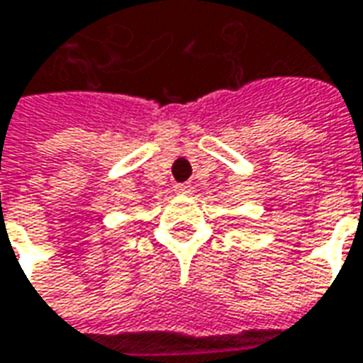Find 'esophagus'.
I'll return each mask as SVG.
<instances>
[{
    "label": "esophagus",
    "mask_w": 363,
    "mask_h": 363,
    "mask_svg": "<svg viewBox=\"0 0 363 363\" xmlns=\"http://www.w3.org/2000/svg\"><path fill=\"white\" fill-rule=\"evenodd\" d=\"M174 193H177V194H189V193H191V184H189V182H181V184H174Z\"/></svg>",
    "instance_id": "1"
}]
</instances>
